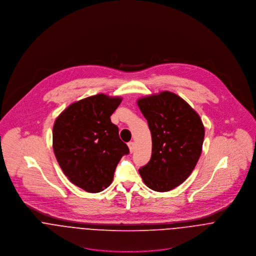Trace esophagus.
<instances>
[{
  "label": "esophagus",
  "instance_id": "34e87169",
  "mask_svg": "<svg viewBox=\"0 0 256 256\" xmlns=\"http://www.w3.org/2000/svg\"><path fill=\"white\" fill-rule=\"evenodd\" d=\"M128 146H129L130 152H133L134 150H135V144H134V142H129V143H128Z\"/></svg>",
  "mask_w": 256,
  "mask_h": 256
}]
</instances>
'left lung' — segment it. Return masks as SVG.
Wrapping results in <instances>:
<instances>
[{"label":"left lung","instance_id":"1","mask_svg":"<svg viewBox=\"0 0 256 256\" xmlns=\"http://www.w3.org/2000/svg\"><path fill=\"white\" fill-rule=\"evenodd\" d=\"M152 134V156L139 172L158 192L178 187L191 174L202 150L204 126L182 98L162 92L138 100Z\"/></svg>","mask_w":256,"mask_h":256}]
</instances>
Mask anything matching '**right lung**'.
I'll use <instances>...</instances> for the list:
<instances>
[{
  "mask_svg": "<svg viewBox=\"0 0 256 256\" xmlns=\"http://www.w3.org/2000/svg\"><path fill=\"white\" fill-rule=\"evenodd\" d=\"M120 98L100 94L64 110L53 127V150L65 176L86 192L104 190L120 158L129 154L110 116Z\"/></svg>",
  "mask_w": 256,
  "mask_h": 256,
  "instance_id": "right-lung-1",
  "label": "right lung"
}]
</instances>
